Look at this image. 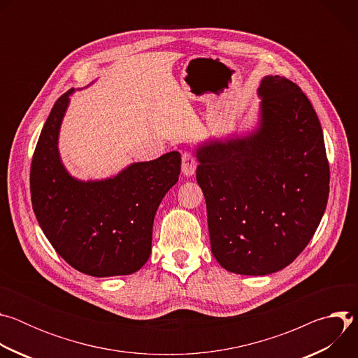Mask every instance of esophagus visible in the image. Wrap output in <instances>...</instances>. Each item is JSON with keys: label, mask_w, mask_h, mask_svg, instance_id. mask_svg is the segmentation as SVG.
<instances>
[{"label": "esophagus", "mask_w": 358, "mask_h": 358, "mask_svg": "<svg viewBox=\"0 0 358 358\" xmlns=\"http://www.w3.org/2000/svg\"><path fill=\"white\" fill-rule=\"evenodd\" d=\"M196 169V159L192 155L191 151H184L182 152V163H181V170L184 176H192Z\"/></svg>", "instance_id": "34e87169"}]
</instances>
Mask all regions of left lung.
<instances>
[{
  "label": "left lung",
  "mask_w": 358,
  "mask_h": 358,
  "mask_svg": "<svg viewBox=\"0 0 358 358\" xmlns=\"http://www.w3.org/2000/svg\"><path fill=\"white\" fill-rule=\"evenodd\" d=\"M259 94L257 133L196 150L211 250L239 275L290 265L313 238L329 198L323 130L308 96L280 76H266Z\"/></svg>",
  "instance_id": "left-lung-1"
}]
</instances>
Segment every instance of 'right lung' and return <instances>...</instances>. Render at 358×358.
<instances>
[{"instance_id":"1","label":"right lung","mask_w":358,"mask_h":358,"mask_svg":"<svg viewBox=\"0 0 358 358\" xmlns=\"http://www.w3.org/2000/svg\"><path fill=\"white\" fill-rule=\"evenodd\" d=\"M71 93L57 100L34 151V213L50 245L76 271L97 278L134 273L150 257L155 215L178 181L181 156L171 151L106 181H76L65 171L57 145Z\"/></svg>"}]
</instances>
